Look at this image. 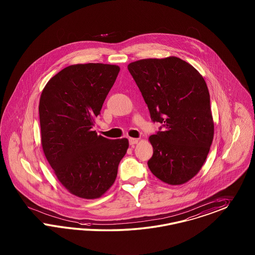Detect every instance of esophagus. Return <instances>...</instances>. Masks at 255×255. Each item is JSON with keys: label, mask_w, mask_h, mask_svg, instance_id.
I'll list each match as a JSON object with an SVG mask.
<instances>
[{"label": "esophagus", "mask_w": 255, "mask_h": 255, "mask_svg": "<svg viewBox=\"0 0 255 255\" xmlns=\"http://www.w3.org/2000/svg\"><path fill=\"white\" fill-rule=\"evenodd\" d=\"M129 143H130V145H135V144H137L138 143V139L137 138H132V137H130L129 138Z\"/></svg>", "instance_id": "obj_1"}]
</instances>
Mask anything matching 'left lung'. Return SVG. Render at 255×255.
Listing matches in <instances>:
<instances>
[{
  "label": "left lung",
  "mask_w": 255,
  "mask_h": 255,
  "mask_svg": "<svg viewBox=\"0 0 255 255\" xmlns=\"http://www.w3.org/2000/svg\"><path fill=\"white\" fill-rule=\"evenodd\" d=\"M128 70L151 121L164 127L149 137V168L166 184L183 185L201 170L214 138L207 85L193 66L176 56L132 62Z\"/></svg>",
  "instance_id": "left-lung-1"
}]
</instances>
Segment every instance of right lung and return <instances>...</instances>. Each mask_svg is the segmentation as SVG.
Returning <instances> with one entry per match:
<instances>
[{
  "mask_svg": "<svg viewBox=\"0 0 255 255\" xmlns=\"http://www.w3.org/2000/svg\"><path fill=\"white\" fill-rule=\"evenodd\" d=\"M117 65H71L49 80L39 100L41 145L62 185L74 196L93 200L113 185L129 147L127 138L108 139L93 131Z\"/></svg>",
  "mask_w": 255,
  "mask_h": 255,
  "instance_id": "1",
  "label": "right lung"
}]
</instances>
